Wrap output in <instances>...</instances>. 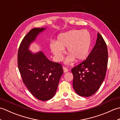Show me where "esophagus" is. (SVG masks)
<instances>
[{
	"mask_svg": "<svg viewBox=\"0 0 120 120\" xmlns=\"http://www.w3.org/2000/svg\"><path fill=\"white\" fill-rule=\"evenodd\" d=\"M63 71H64V73L68 72V71H69V70H68V68H66V67H63Z\"/></svg>",
	"mask_w": 120,
	"mask_h": 120,
	"instance_id": "esophagus-1",
	"label": "esophagus"
}]
</instances>
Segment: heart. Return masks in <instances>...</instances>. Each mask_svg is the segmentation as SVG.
<instances>
[{"mask_svg":"<svg viewBox=\"0 0 120 120\" xmlns=\"http://www.w3.org/2000/svg\"><path fill=\"white\" fill-rule=\"evenodd\" d=\"M91 42V36L88 31L73 30L60 34L57 42L50 43V48L57 61L62 59L64 48H67L70 55L66 59L65 63H70L75 59L77 61L85 59L90 49Z\"/></svg>","mask_w":120,"mask_h":120,"instance_id":"obj_1","label":"heart"}]
</instances>
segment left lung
I'll return each instance as SVG.
<instances>
[{
	"mask_svg": "<svg viewBox=\"0 0 120 120\" xmlns=\"http://www.w3.org/2000/svg\"><path fill=\"white\" fill-rule=\"evenodd\" d=\"M108 57L106 43L98 32L96 44L87 58L71 70L73 88L79 95L91 96L100 88L106 76Z\"/></svg>",
	"mask_w": 120,
	"mask_h": 120,
	"instance_id": "8db88e82",
	"label": "left lung"
}]
</instances>
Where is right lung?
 <instances>
[{
	"mask_svg": "<svg viewBox=\"0 0 120 120\" xmlns=\"http://www.w3.org/2000/svg\"><path fill=\"white\" fill-rule=\"evenodd\" d=\"M44 29L35 28L30 30L22 41L17 54L18 68L22 81L30 93L42 101L54 96L63 73L60 63L48 60L42 52L33 53L28 50L30 43Z\"/></svg>",
	"mask_w": 120,
	"mask_h": 120,
	"instance_id": "add662e5",
	"label": "right lung"
}]
</instances>
